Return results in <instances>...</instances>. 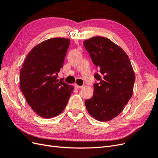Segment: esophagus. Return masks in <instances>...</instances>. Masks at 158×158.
Instances as JSON below:
<instances>
[{
  "instance_id": "34e87169",
  "label": "esophagus",
  "mask_w": 158,
  "mask_h": 158,
  "mask_svg": "<svg viewBox=\"0 0 158 158\" xmlns=\"http://www.w3.org/2000/svg\"><path fill=\"white\" fill-rule=\"evenodd\" d=\"M74 87H75L76 89H80V88H83V85H78V84H74Z\"/></svg>"
}]
</instances>
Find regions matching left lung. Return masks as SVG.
<instances>
[{"instance_id":"left-lung-1","label":"left lung","mask_w":158,"mask_h":158,"mask_svg":"<svg viewBox=\"0 0 158 158\" xmlns=\"http://www.w3.org/2000/svg\"><path fill=\"white\" fill-rule=\"evenodd\" d=\"M84 44L100 70L95 78L93 96L85 101L89 114L102 122L118 116L133 94L135 74L130 59L121 47L107 37H93Z\"/></svg>"}]
</instances>
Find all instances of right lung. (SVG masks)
Here are the masks:
<instances>
[{"label": "right lung", "mask_w": 158, "mask_h": 158, "mask_svg": "<svg viewBox=\"0 0 158 158\" xmlns=\"http://www.w3.org/2000/svg\"><path fill=\"white\" fill-rule=\"evenodd\" d=\"M70 40L55 37L35 46L20 73V86L28 105L37 115L51 118L63 112L74 87L57 78L63 68Z\"/></svg>", "instance_id": "add662e5"}]
</instances>
